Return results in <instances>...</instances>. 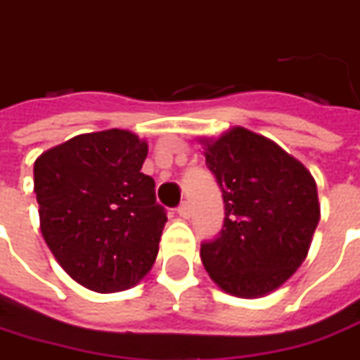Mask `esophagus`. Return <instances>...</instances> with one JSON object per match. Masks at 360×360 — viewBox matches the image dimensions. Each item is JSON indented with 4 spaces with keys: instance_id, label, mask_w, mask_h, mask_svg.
I'll list each match as a JSON object with an SVG mask.
<instances>
[{
    "instance_id": "esophagus-1",
    "label": "esophagus",
    "mask_w": 360,
    "mask_h": 360,
    "mask_svg": "<svg viewBox=\"0 0 360 360\" xmlns=\"http://www.w3.org/2000/svg\"><path fill=\"white\" fill-rule=\"evenodd\" d=\"M177 213H179V217L189 219V215H191V205H189V201H183V203L177 207Z\"/></svg>"
}]
</instances>
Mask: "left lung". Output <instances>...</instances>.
Returning a JSON list of instances; mask_svg holds the SVG:
<instances>
[{"instance_id": "obj_1", "label": "left lung", "mask_w": 360, "mask_h": 360, "mask_svg": "<svg viewBox=\"0 0 360 360\" xmlns=\"http://www.w3.org/2000/svg\"><path fill=\"white\" fill-rule=\"evenodd\" d=\"M205 163L215 175L223 229L201 243V261L223 291L261 297L301 266L321 207L313 175L277 143L235 127L205 141Z\"/></svg>"}]
</instances>
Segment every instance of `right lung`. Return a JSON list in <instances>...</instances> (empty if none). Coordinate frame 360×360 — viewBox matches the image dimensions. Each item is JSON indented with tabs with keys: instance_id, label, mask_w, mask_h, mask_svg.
<instances>
[{
	"instance_id": "right-lung-1",
	"label": "right lung",
	"mask_w": 360,
	"mask_h": 360,
	"mask_svg": "<svg viewBox=\"0 0 360 360\" xmlns=\"http://www.w3.org/2000/svg\"><path fill=\"white\" fill-rule=\"evenodd\" d=\"M147 143L123 129L77 135L35 159L41 233L73 281L129 289L155 263L167 213L141 173Z\"/></svg>"
}]
</instances>
